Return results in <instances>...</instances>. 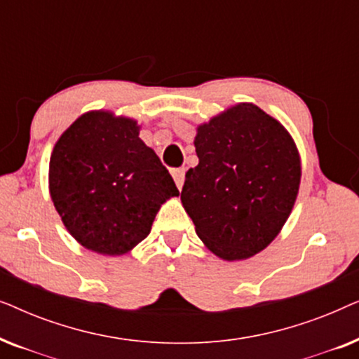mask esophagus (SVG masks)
I'll return each mask as SVG.
<instances>
[{
  "label": "esophagus",
  "mask_w": 359,
  "mask_h": 359,
  "mask_svg": "<svg viewBox=\"0 0 359 359\" xmlns=\"http://www.w3.org/2000/svg\"><path fill=\"white\" fill-rule=\"evenodd\" d=\"M171 175H173V178H175V183H176V186H178V189L183 188V184H184V175H186V170H184V168H176V170L171 171Z\"/></svg>",
  "instance_id": "obj_1"
}]
</instances>
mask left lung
I'll use <instances>...</instances> for the list:
<instances>
[{
    "label": "left lung",
    "mask_w": 359,
    "mask_h": 359,
    "mask_svg": "<svg viewBox=\"0 0 359 359\" xmlns=\"http://www.w3.org/2000/svg\"><path fill=\"white\" fill-rule=\"evenodd\" d=\"M199 163L186 173L181 203L196 233L225 262L248 259L278 237L301 184L297 145L278 119L237 102L198 126Z\"/></svg>",
    "instance_id": "1"
}]
</instances>
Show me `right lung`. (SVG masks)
<instances>
[{"label":"right lung","instance_id":"right-lung-1","mask_svg":"<svg viewBox=\"0 0 359 359\" xmlns=\"http://www.w3.org/2000/svg\"><path fill=\"white\" fill-rule=\"evenodd\" d=\"M139 134L132 117L88 111L50 155L48 191L63 225L81 247L104 257L132 252L150 233L161 204L180 196Z\"/></svg>","mask_w":359,"mask_h":359}]
</instances>
